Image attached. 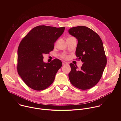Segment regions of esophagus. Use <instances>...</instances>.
I'll return each mask as SVG.
<instances>
[{
	"label": "esophagus",
	"instance_id": "1",
	"mask_svg": "<svg viewBox=\"0 0 121 121\" xmlns=\"http://www.w3.org/2000/svg\"><path fill=\"white\" fill-rule=\"evenodd\" d=\"M62 64L64 65H65L68 64V63H67L66 62H65V61H63V62H62Z\"/></svg>",
	"mask_w": 121,
	"mask_h": 121
}]
</instances>
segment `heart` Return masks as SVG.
I'll return each instance as SVG.
<instances>
[{
  "mask_svg": "<svg viewBox=\"0 0 121 121\" xmlns=\"http://www.w3.org/2000/svg\"><path fill=\"white\" fill-rule=\"evenodd\" d=\"M62 57H63V58H67V56H65V55H63V56H62Z\"/></svg>",
  "mask_w": 121,
  "mask_h": 121,
  "instance_id": "heart-1",
  "label": "heart"
}]
</instances>
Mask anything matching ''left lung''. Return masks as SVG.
<instances>
[{
  "label": "left lung",
  "instance_id": "1",
  "mask_svg": "<svg viewBox=\"0 0 121 121\" xmlns=\"http://www.w3.org/2000/svg\"><path fill=\"white\" fill-rule=\"evenodd\" d=\"M68 32L78 41L76 56L83 63L79 70L70 64L69 79L79 89H90L99 81L107 64L102 40L97 33L86 26L71 28Z\"/></svg>",
  "mask_w": 121,
  "mask_h": 121
}]
</instances>
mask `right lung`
Masks as SVG:
<instances>
[{"label":"right lung","mask_w":121,"mask_h":121,"mask_svg":"<svg viewBox=\"0 0 121 121\" xmlns=\"http://www.w3.org/2000/svg\"><path fill=\"white\" fill-rule=\"evenodd\" d=\"M65 29V27L38 26L31 30L21 42L18 49L17 70L30 88L42 91L54 82L62 65V62L55 59L45 63L43 61V55L53 50L54 43Z\"/></svg>","instance_id":"add662e5"}]
</instances>
